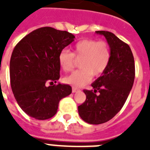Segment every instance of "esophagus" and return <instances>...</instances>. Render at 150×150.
<instances>
[{"label":"esophagus","mask_w":150,"mask_h":150,"mask_svg":"<svg viewBox=\"0 0 150 150\" xmlns=\"http://www.w3.org/2000/svg\"><path fill=\"white\" fill-rule=\"evenodd\" d=\"M80 91L79 89H77L76 87H72V93H76V92Z\"/></svg>","instance_id":"1"}]
</instances>
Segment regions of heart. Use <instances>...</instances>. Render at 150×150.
<instances>
[{"label": "heart", "mask_w": 150, "mask_h": 150, "mask_svg": "<svg viewBox=\"0 0 150 150\" xmlns=\"http://www.w3.org/2000/svg\"><path fill=\"white\" fill-rule=\"evenodd\" d=\"M110 49L105 41L82 40L71 48V53L61 50L58 55V63L61 69L70 72L75 66V61H80L81 69L64 78V82L76 87L84 86L92 79L98 77L104 72L110 61Z\"/></svg>", "instance_id": "obj_1"}]
</instances>
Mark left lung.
<instances>
[{"mask_svg":"<svg viewBox=\"0 0 150 150\" xmlns=\"http://www.w3.org/2000/svg\"><path fill=\"white\" fill-rule=\"evenodd\" d=\"M96 33L107 39L111 57L106 71L91 85L93 90H83L86 100L78 107L81 118L91 125L105 123L121 110L132 88L135 75L130 47L110 32Z\"/></svg>","mask_w":150,"mask_h":150,"instance_id":"1","label":"left lung"}]
</instances>
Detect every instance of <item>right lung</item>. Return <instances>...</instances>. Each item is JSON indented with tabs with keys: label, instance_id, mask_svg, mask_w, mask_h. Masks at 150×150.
<instances>
[{
	"label": "right lung",
	"instance_id": "obj_1",
	"mask_svg": "<svg viewBox=\"0 0 150 150\" xmlns=\"http://www.w3.org/2000/svg\"><path fill=\"white\" fill-rule=\"evenodd\" d=\"M74 38L67 31L42 27L26 35L14 48L11 86L18 104L29 116L50 118L56 114L60 100L71 93L69 85L54 83L60 78L59 53Z\"/></svg>",
	"mask_w": 150,
	"mask_h": 150
}]
</instances>
